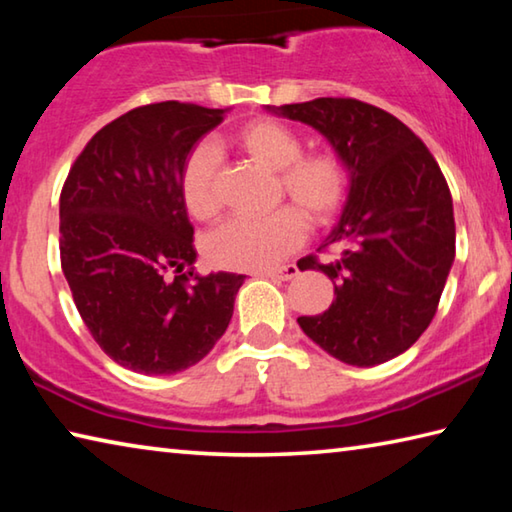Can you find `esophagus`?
Returning <instances> with one entry per match:
<instances>
[{
	"label": "esophagus",
	"instance_id": "1",
	"mask_svg": "<svg viewBox=\"0 0 512 512\" xmlns=\"http://www.w3.org/2000/svg\"><path fill=\"white\" fill-rule=\"evenodd\" d=\"M298 273H300V271H298L296 264H287V266H280V268H271V271H264L262 275L271 277V280L287 282V280H293V277H296Z\"/></svg>",
	"mask_w": 512,
	"mask_h": 512
}]
</instances>
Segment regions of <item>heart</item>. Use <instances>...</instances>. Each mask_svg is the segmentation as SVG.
Returning a JSON list of instances; mask_svg holds the SVG:
<instances>
[{"instance_id": "b5f03b06", "label": "heart", "mask_w": 512, "mask_h": 512, "mask_svg": "<svg viewBox=\"0 0 512 512\" xmlns=\"http://www.w3.org/2000/svg\"><path fill=\"white\" fill-rule=\"evenodd\" d=\"M232 144L262 167L277 171V196L291 203L266 216H232L205 237L214 266L262 271L280 264L305 244L307 219L329 225L345 210L352 189L348 160L334 149L302 151V137L282 121L262 117L241 126ZM180 196L187 212L207 221L221 210L219 155L210 144L189 151L180 171Z\"/></svg>"}]
</instances>
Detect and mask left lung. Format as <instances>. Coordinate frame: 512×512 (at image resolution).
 I'll return each mask as SVG.
<instances>
[{
	"label": "left lung",
	"instance_id": "8db88e82",
	"mask_svg": "<svg viewBox=\"0 0 512 512\" xmlns=\"http://www.w3.org/2000/svg\"><path fill=\"white\" fill-rule=\"evenodd\" d=\"M277 112L323 133L348 160V205L300 271H323L334 302L298 323L311 341L350 366H377L420 339L436 316L456 253L452 194L436 158L391 112L350 97L287 103Z\"/></svg>",
	"mask_w": 512,
	"mask_h": 512
}]
</instances>
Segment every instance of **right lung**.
Returning <instances> with one entry per match:
<instances>
[{"mask_svg": "<svg viewBox=\"0 0 512 512\" xmlns=\"http://www.w3.org/2000/svg\"><path fill=\"white\" fill-rule=\"evenodd\" d=\"M223 110L162 101L92 135L60 192V266L92 339L142 375H173L221 339L246 275L196 273L180 196L192 146Z\"/></svg>", "mask_w": 512, "mask_h": 512, "instance_id": "1", "label": "right lung"}]
</instances>
